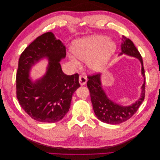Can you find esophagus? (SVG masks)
<instances>
[{
    "label": "esophagus",
    "instance_id": "esophagus-1",
    "mask_svg": "<svg viewBox=\"0 0 160 160\" xmlns=\"http://www.w3.org/2000/svg\"><path fill=\"white\" fill-rule=\"evenodd\" d=\"M79 81L81 85H84L87 83V77L84 75H80L79 78Z\"/></svg>",
    "mask_w": 160,
    "mask_h": 160
}]
</instances>
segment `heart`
Returning <instances> with one entry per match:
<instances>
[{
  "mask_svg": "<svg viewBox=\"0 0 160 160\" xmlns=\"http://www.w3.org/2000/svg\"><path fill=\"white\" fill-rule=\"evenodd\" d=\"M116 51L115 43L108 37L101 35L91 36L73 42L71 51L77 59L87 61L89 68L94 72L104 69ZM70 59L74 63L78 61L73 56Z\"/></svg>",
  "mask_w": 160,
  "mask_h": 160,
  "instance_id": "obj_1",
  "label": "heart"
}]
</instances>
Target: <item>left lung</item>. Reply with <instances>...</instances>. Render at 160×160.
<instances>
[{
	"mask_svg": "<svg viewBox=\"0 0 160 160\" xmlns=\"http://www.w3.org/2000/svg\"><path fill=\"white\" fill-rule=\"evenodd\" d=\"M122 41V52H120V55L126 54L136 57L142 63V74L144 77V83L142 88V95L139 99L133 105L128 107H123L113 102L109 99L101 88V74L99 73L88 75V81L87 83L89 90L91 103L97 118L104 123L113 125L122 123L132 117L143 103L146 91V75L142 55L129 38L123 36Z\"/></svg>",
	"mask_w": 160,
	"mask_h": 160,
	"instance_id": "obj_1",
	"label": "left lung"
}]
</instances>
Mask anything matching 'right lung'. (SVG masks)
I'll return each mask as SVG.
<instances>
[{
    "label": "right lung",
    "mask_w": 160,
    "mask_h": 160,
    "mask_svg": "<svg viewBox=\"0 0 160 160\" xmlns=\"http://www.w3.org/2000/svg\"><path fill=\"white\" fill-rule=\"evenodd\" d=\"M66 47L48 32L38 37L21 53L16 76L17 98L30 117L42 123H55L68 112L72 95L79 88V74L65 75L59 62ZM50 61L46 74L35 83L30 79L31 67L42 58Z\"/></svg>",
    "instance_id": "add662e5"
}]
</instances>
